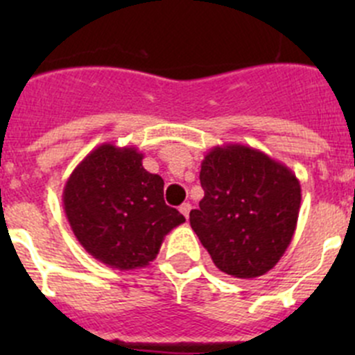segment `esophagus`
<instances>
[{"label": "esophagus", "mask_w": 355, "mask_h": 355, "mask_svg": "<svg viewBox=\"0 0 355 355\" xmlns=\"http://www.w3.org/2000/svg\"><path fill=\"white\" fill-rule=\"evenodd\" d=\"M191 209H192V206H191V204H189V202H184V204H182V206H180V213L184 214L185 218H189V213H191Z\"/></svg>", "instance_id": "34e87169"}]
</instances>
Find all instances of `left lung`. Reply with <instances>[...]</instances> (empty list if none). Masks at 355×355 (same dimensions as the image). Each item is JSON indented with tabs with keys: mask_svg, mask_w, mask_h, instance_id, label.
<instances>
[{
	"mask_svg": "<svg viewBox=\"0 0 355 355\" xmlns=\"http://www.w3.org/2000/svg\"><path fill=\"white\" fill-rule=\"evenodd\" d=\"M204 198L191 227L223 273L256 278L280 261L293 237L300 182L288 166L244 144L216 146L200 163Z\"/></svg>",
	"mask_w": 355,
	"mask_h": 355,
	"instance_id": "1",
	"label": "left lung"
}]
</instances>
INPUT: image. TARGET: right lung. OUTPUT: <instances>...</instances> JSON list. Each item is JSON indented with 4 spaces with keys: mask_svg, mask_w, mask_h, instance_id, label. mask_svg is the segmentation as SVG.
I'll return each instance as SVG.
<instances>
[{
    "mask_svg": "<svg viewBox=\"0 0 355 355\" xmlns=\"http://www.w3.org/2000/svg\"><path fill=\"white\" fill-rule=\"evenodd\" d=\"M137 148L105 144L75 166L63 189L71 232L94 259L137 270L156 259L164 237L185 218L163 199L164 182L142 166Z\"/></svg>",
    "mask_w": 355,
    "mask_h": 355,
    "instance_id": "1",
    "label": "right lung"
}]
</instances>
